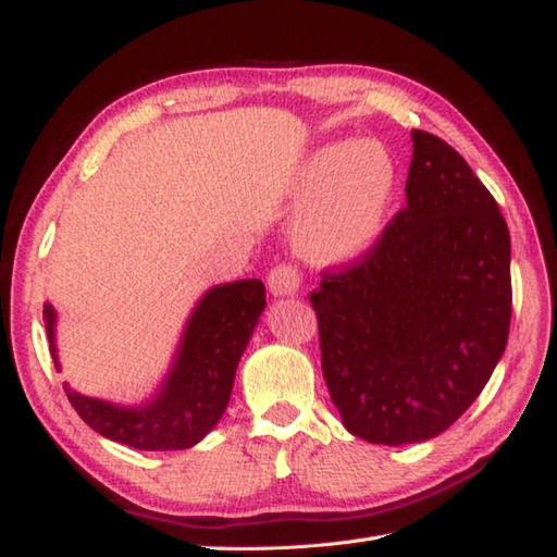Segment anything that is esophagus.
I'll use <instances>...</instances> for the list:
<instances>
[{
	"instance_id": "34e87169",
	"label": "esophagus",
	"mask_w": 557,
	"mask_h": 557,
	"mask_svg": "<svg viewBox=\"0 0 557 557\" xmlns=\"http://www.w3.org/2000/svg\"><path fill=\"white\" fill-rule=\"evenodd\" d=\"M299 285H301V275L294 265L282 263V265H275L270 270L268 287L272 294H275V297H292V294L299 292Z\"/></svg>"
}]
</instances>
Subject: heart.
Instances as JSON below:
<instances>
[{"mask_svg":"<svg viewBox=\"0 0 557 557\" xmlns=\"http://www.w3.org/2000/svg\"><path fill=\"white\" fill-rule=\"evenodd\" d=\"M397 162L377 140H339L309 152L292 180L301 210L294 242L323 265L351 263L381 242L397 194Z\"/></svg>","mask_w":557,"mask_h":557,"instance_id":"1","label":"heart"}]
</instances>
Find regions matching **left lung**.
<instances>
[{
  "mask_svg": "<svg viewBox=\"0 0 557 557\" xmlns=\"http://www.w3.org/2000/svg\"><path fill=\"white\" fill-rule=\"evenodd\" d=\"M407 206L311 294L345 429L377 445L449 429L498 366L512 318L510 232L467 160L411 132Z\"/></svg>",
  "mask_w": 557,
  "mask_h": 557,
  "instance_id": "obj_1",
  "label": "left lung"
}]
</instances>
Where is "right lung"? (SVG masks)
I'll return each mask as SVG.
<instances>
[{
    "label": "right lung",
    "mask_w": 557,
    "mask_h": 557,
    "mask_svg": "<svg viewBox=\"0 0 557 557\" xmlns=\"http://www.w3.org/2000/svg\"><path fill=\"white\" fill-rule=\"evenodd\" d=\"M265 309L260 280H236L203 294L188 315L174 361L160 389L140 407H120L64 385L71 407L92 431L136 449H186L215 429L230 405L234 373ZM42 321L57 371V313L45 304Z\"/></svg>",
    "instance_id": "1"
}]
</instances>
